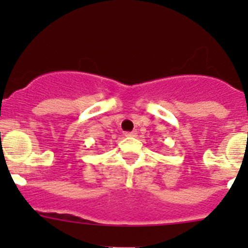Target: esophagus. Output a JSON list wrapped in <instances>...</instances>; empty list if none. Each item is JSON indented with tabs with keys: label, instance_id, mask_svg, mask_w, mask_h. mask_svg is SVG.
Returning <instances> with one entry per match:
<instances>
[{
	"label": "esophagus",
	"instance_id": "obj_1",
	"mask_svg": "<svg viewBox=\"0 0 248 248\" xmlns=\"http://www.w3.org/2000/svg\"><path fill=\"white\" fill-rule=\"evenodd\" d=\"M126 137H129V138H136L137 136H138V132L137 131H133V132H127L126 134H124Z\"/></svg>",
	"mask_w": 248,
	"mask_h": 248
}]
</instances>
